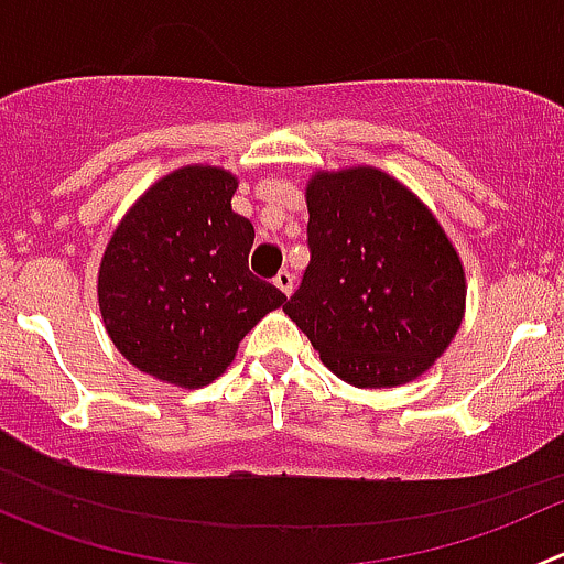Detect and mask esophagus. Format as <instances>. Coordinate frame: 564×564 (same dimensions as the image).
<instances>
[{"mask_svg":"<svg viewBox=\"0 0 564 564\" xmlns=\"http://www.w3.org/2000/svg\"><path fill=\"white\" fill-rule=\"evenodd\" d=\"M275 286L281 289L283 294H292V289H294V275L289 270H281L275 275Z\"/></svg>","mask_w":564,"mask_h":564,"instance_id":"obj_1","label":"esophagus"}]
</instances>
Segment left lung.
<instances>
[{
    "label": "left lung",
    "instance_id": "8db88e82",
    "mask_svg": "<svg viewBox=\"0 0 564 564\" xmlns=\"http://www.w3.org/2000/svg\"><path fill=\"white\" fill-rule=\"evenodd\" d=\"M311 261L283 311L355 388L412 382L456 335L464 267L434 215L377 169L316 174Z\"/></svg>",
    "mask_w": 564,
    "mask_h": 564
}]
</instances>
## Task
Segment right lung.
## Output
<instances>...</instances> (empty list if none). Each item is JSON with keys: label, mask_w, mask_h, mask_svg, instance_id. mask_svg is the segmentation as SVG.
<instances>
[{"label": "right lung", "mask_w": 564, "mask_h": 564, "mask_svg": "<svg viewBox=\"0 0 564 564\" xmlns=\"http://www.w3.org/2000/svg\"><path fill=\"white\" fill-rule=\"evenodd\" d=\"M237 180L187 166L133 204L108 242L98 300L113 346L150 377L204 388L286 294L248 270L253 226L231 209Z\"/></svg>", "instance_id": "add662e5"}]
</instances>
